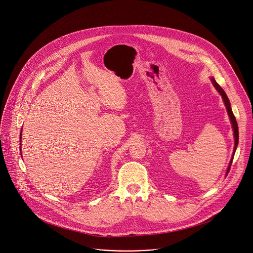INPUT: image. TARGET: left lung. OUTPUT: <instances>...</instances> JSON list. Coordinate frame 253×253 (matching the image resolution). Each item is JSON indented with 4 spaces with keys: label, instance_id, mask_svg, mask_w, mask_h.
<instances>
[{
    "label": "left lung",
    "instance_id": "1",
    "mask_svg": "<svg viewBox=\"0 0 253 253\" xmlns=\"http://www.w3.org/2000/svg\"><path fill=\"white\" fill-rule=\"evenodd\" d=\"M211 82H212L213 86L215 87V89L218 91V93L221 95V97H222V99H223V102H224V104H225V106H226V110H227V113H228L230 122H231V124H232V129H233V135H234V150H233L232 158H231V160H230V163H229L228 168H227V171H226V175H227L228 172H229V170H230V166H231V163H232V160H233V156H234L236 147H237V145H238V139H239V136H238V126H237L236 119H235V117H234V115H233V112H232V110H231V106H230L229 99H228V97L226 96L225 92L223 91V89H222L217 83H216L215 79L211 78Z\"/></svg>",
    "mask_w": 253,
    "mask_h": 253
}]
</instances>
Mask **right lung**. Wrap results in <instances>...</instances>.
Masks as SVG:
<instances>
[{
	"label": "right lung",
	"mask_w": 253,
	"mask_h": 253,
	"mask_svg": "<svg viewBox=\"0 0 253 253\" xmlns=\"http://www.w3.org/2000/svg\"><path fill=\"white\" fill-rule=\"evenodd\" d=\"M21 135H22V134H21ZM20 139H21V138H20Z\"/></svg>",
	"instance_id": "1"
}]
</instances>
